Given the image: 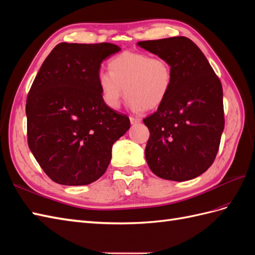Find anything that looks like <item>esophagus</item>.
<instances>
[{"mask_svg": "<svg viewBox=\"0 0 255 255\" xmlns=\"http://www.w3.org/2000/svg\"><path fill=\"white\" fill-rule=\"evenodd\" d=\"M129 122H131V124H137L140 122V119H138V118H134V117H129Z\"/></svg>", "mask_w": 255, "mask_h": 255, "instance_id": "1", "label": "esophagus"}]
</instances>
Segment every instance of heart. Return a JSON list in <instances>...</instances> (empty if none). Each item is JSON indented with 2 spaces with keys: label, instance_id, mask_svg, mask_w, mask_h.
I'll list each match as a JSON object with an SVG mask.
<instances>
[{
  "label": "heart",
  "instance_id": "1",
  "mask_svg": "<svg viewBox=\"0 0 255 255\" xmlns=\"http://www.w3.org/2000/svg\"><path fill=\"white\" fill-rule=\"evenodd\" d=\"M109 71L98 74V86L104 103L111 109L120 107L126 95L128 106L140 113L162 105L171 91L173 71L163 58L146 53L124 52L109 61Z\"/></svg>",
  "mask_w": 255,
  "mask_h": 255
}]
</instances>
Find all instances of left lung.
I'll use <instances>...</instances> for the list:
<instances>
[{"label":"left lung","mask_w":255,"mask_h":255,"mask_svg":"<svg viewBox=\"0 0 255 255\" xmlns=\"http://www.w3.org/2000/svg\"><path fill=\"white\" fill-rule=\"evenodd\" d=\"M137 45L169 61L173 71L169 95L142 120L150 132L147 163L163 179L196 178L213 163L224 131L221 81L201 49L186 36Z\"/></svg>","instance_id":"8db88e82"}]
</instances>
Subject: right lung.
Segmentation results:
<instances>
[{
  "mask_svg": "<svg viewBox=\"0 0 255 255\" xmlns=\"http://www.w3.org/2000/svg\"><path fill=\"white\" fill-rule=\"evenodd\" d=\"M121 51L111 43H59L42 64L27 98L28 145L48 177L66 186L97 181L129 119L104 103L103 61Z\"/></svg>",
  "mask_w": 255,
  "mask_h": 255,
  "instance_id": "1",
  "label": "right lung"
}]
</instances>
